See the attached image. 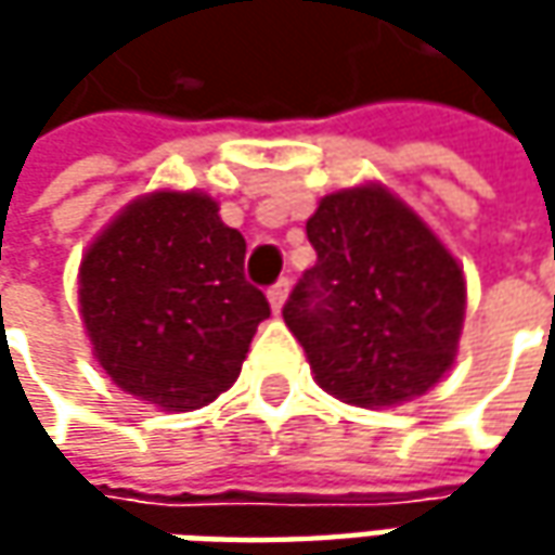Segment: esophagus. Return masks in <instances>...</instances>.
Returning <instances> with one entry per match:
<instances>
[{
  "instance_id": "obj_1",
  "label": "esophagus",
  "mask_w": 555,
  "mask_h": 555,
  "mask_svg": "<svg viewBox=\"0 0 555 555\" xmlns=\"http://www.w3.org/2000/svg\"><path fill=\"white\" fill-rule=\"evenodd\" d=\"M289 296V281L284 278V281H278L274 287L268 289V302H271V311L274 314H281V309H284V302H287Z\"/></svg>"
}]
</instances>
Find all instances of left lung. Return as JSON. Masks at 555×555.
<instances>
[{
  "label": "left lung",
  "instance_id": "1",
  "mask_svg": "<svg viewBox=\"0 0 555 555\" xmlns=\"http://www.w3.org/2000/svg\"><path fill=\"white\" fill-rule=\"evenodd\" d=\"M318 262L284 321L314 383L358 408L426 395L457 358L466 278L454 253L386 184L321 197L306 222Z\"/></svg>",
  "mask_w": 555,
  "mask_h": 555
}]
</instances>
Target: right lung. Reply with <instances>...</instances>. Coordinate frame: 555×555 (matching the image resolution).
I'll use <instances>...</instances> for the list:
<instances>
[{"label": "right lung", "mask_w": 555, "mask_h": 555, "mask_svg": "<svg viewBox=\"0 0 555 555\" xmlns=\"http://www.w3.org/2000/svg\"><path fill=\"white\" fill-rule=\"evenodd\" d=\"M244 256V234L203 191L160 188L122 206L79 262V318L114 386L169 414L231 389L271 314Z\"/></svg>", "instance_id": "right-lung-1"}]
</instances>
